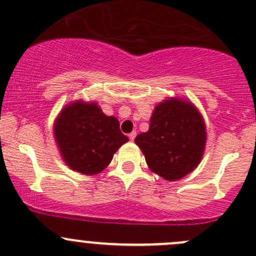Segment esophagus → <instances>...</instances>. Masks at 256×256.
Masks as SVG:
<instances>
[{
    "label": "esophagus",
    "mask_w": 256,
    "mask_h": 256,
    "mask_svg": "<svg viewBox=\"0 0 256 256\" xmlns=\"http://www.w3.org/2000/svg\"><path fill=\"white\" fill-rule=\"evenodd\" d=\"M129 139H130V140H134V139H136V132H132V133H129Z\"/></svg>",
    "instance_id": "1"
}]
</instances>
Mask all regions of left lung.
I'll list each match as a JSON object with an SVG mask.
<instances>
[{
    "instance_id": "8db88e82",
    "label": "left lung",
    "mask_w": 256,
    "mask_h": 256,
    "mask_svg": "<svg viewBox=\"0 0 256 256\" xmlns=\"http://www.w3.org/2000/svg\"><path fill=\"white\" fill-rule=\"evenodd\" d=\"M134 142L143 152L152 172L165 180L176 181L201 162L206 127L191 104L182 100H166L155 107L149 130L138 134Z\"/></svg>"
}]
</instances>
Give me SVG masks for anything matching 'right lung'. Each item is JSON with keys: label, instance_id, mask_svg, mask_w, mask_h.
I'll use <instances>...</instances> for the list:
<instances>
[{"label": "right lung", "instance_id": "obj_1", "mask_svg": "<svg viewBox=\"0 0 256 256\" xmlns=\"http://www.w3.org/2000/svg\"><path fill=\"white\" fill-rule=\"evenodd\" d=\"M54 134L65 162L84 175L101 172L118 148L128 142L117 118L104 114L96 104L82 101L62 110Z\"/></svg>", "mask_w": 256, "mask_h": 256}]
</instances>
